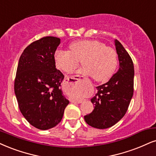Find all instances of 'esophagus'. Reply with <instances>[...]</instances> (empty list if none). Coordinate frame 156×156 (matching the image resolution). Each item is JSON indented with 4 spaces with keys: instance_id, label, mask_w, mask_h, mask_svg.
I'll use <instances>...</instances> for the list:
<instances>
[{
    "instance_id": "esophagus-1",
    "label": "esophagus",
    "mask_w": 156,
    "mask_h": 156,
    "mask_svg": "<svg viewBox=\"0 0 156 156\" xmlns=\"http://www.w3.org/2000/svg\"><path fill=\"white\" fill-rule=\"evenodd\" d=\"M70 79H74V80H80V79H75L74 77H73V78L67 77L66 80H70ZM71 102H72V103H82L81 101H71Z\"/></svg>"
}]
</instances>
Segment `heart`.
Wrapping results in <instances>:
<instances>
[{
  "instance_id": "b5f03b06",
  "label": "heart",
  "mask_w": 156,
  "mask_h": 156,
  "mask_svg": "<svg viewBox=\"0 0 156 156\" xmlns=\"http://www.w3.org/2000/svg\"><path fill=\"white\" fill-rule=\"evenodd\" d=\"M71 51L58 49L54 60L58 69L70 72L82 62L83 68L78 73L91 75L96 82L107 81L114 74L118 66V54L98 40H79L70 45Z\"/></svg>"
}]
</instances>
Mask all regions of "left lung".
<instances>
[{"label": "left lung", "instance_id": "8db88e82", "mask_svg": "<svg viewBox=\"0 0 156 156\" xmlns=\"http://www.w3.org/2000/svg\"><path fill=\"white\" fill-rule=\"evenodd\" d=\"M119 69L106 83L97 87L98 93L91 99L93 112L84 116L90 126L106 129L116 124L127 111L134 93V64L127 51L115 40Z\"/></svg>", "mask_w": 156, "mask_h": 156}]
</instances>
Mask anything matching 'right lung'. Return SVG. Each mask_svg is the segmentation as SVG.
<instances>
[{
  "instance_id": "1",
  "label": "right lung",
  "mask_w": 156,
  "mask_h": 156,
  "mask_svg": "<svg viewBox=\"0 0 156 156\" xmlns=\"http://www.w3.org/2000/svg\"><path fill=\"white\" fill-rule=\"evenodd\" d=\"M60 38L47 36L23 51L17 66L14 92L27 121L41 130L60 123L69 101L61 88L64 76L55 68L54 54Z\"/></svg>"
}]
</instances>
